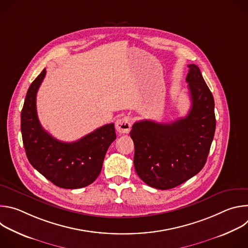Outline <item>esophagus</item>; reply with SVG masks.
Listing matches in <instances>:
<instances>
[{
    "instance_id": "esophagus-1",
    "label": "esophagus",
    "mask_w": 248,
    "mask_h": 248,
    "mask_svg": "<svg viewBox=\"0 0 248 248\" xmlns=\"http://www.w3.org/2000/svg\"><path fill=\"white\" fill-rule=\"evenodd\" d=\"M131 127V119L129 117H124L116 122V129L120 133H128Z\"/></svg>"
}]
</instances>
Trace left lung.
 <instances>
[{"label": "left lung", "mask_w": 248, "mask_h": 248, "mask_svg": "<svg viewBox=\"0 0 248 248\" xmlns=\"http://www.w3.org/2000/svg\"><path fill=\"white\" fill-rule=\"evenodd\" d=\"M191 108L170 124L136 122L129 134L134 143L133 164L139 178L157 189L178 186L204 167L216 129L214 98L199 67L188 64Z\"/></svg>", "instance_id": "8db88e82"}]
</instances>
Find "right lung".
Instances as JSON below:
<instances>
[{
    "label": "right lung",
    "mask_w": 248,
    "mask_h": 248,
    "mask_svg": "<svg viewBox=\"0 0 248 248\" xmlns=\"http://www.w3.org/2000/svg\"><path fill=\"white\" fill-rule=\"evenodd\" d=\"M46 69L35 78L26 93L21 111V133L28 161L47 180L62 188H81L101 172L109 146L116 139L114 124H105L75 142H62L40 124L36 110L37 91Z\"/></svg>",
    "instance_id": "right-lung-1"
}]
</instances>
